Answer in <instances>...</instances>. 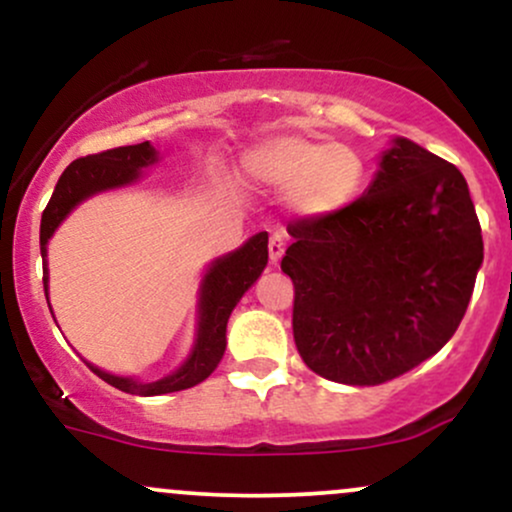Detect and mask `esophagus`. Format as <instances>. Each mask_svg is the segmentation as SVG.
Returning <instances> with one entry per match:
<instances>
[{"mask_svg": "<svg viewBox=\"0 0 512 512\" xmlns=\"http://www.w3.org/2000/svg\"><path fill=\"white\" fill-rule=\"evenodd\" d=\"M284 250H286L284 238H281L279 233H274V236L269 238V260H272V264H279L281 257H284Z\"/></svg>", "mask_w": 512, "mask_h": 512, "instance_id": "34e87169", "label": "esophagus"}]
</instances>
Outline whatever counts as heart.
Listing matches in <instances>:
<instances>
[{
  "label": "heart",
  "instance_id": "b5f03b06",
  "mask_svg": "<svg viewBox=\"0 0 512 512\" xmlns=\"http://www.w3.org/2000/svg\"><path fill=\"white\" fill-rule=\"evenodd\" d=\"M245 175L257 185L286 192L298 219L320 221L344 214L363 195L368 168L361 154L334 139L276 134L252 146Z\"/></svg>",
  "mask_w": 512,
  "mask_h": 512
}]
</instances>
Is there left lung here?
Returning a JSON list of instances; mask_svg holds the SVG:
<instances>
[{
    "label": "left lung",
    "mask_w": 512,
    "mask_h": 512,
    "mask_svg": "<svg viewBox=\"0 0 512 512\" xmlns=\"http://www.w3.org/2000/svg\"><path fill=\"white\" fill-rule=\"evenodd\" d=\"M293 339L313 373L380 385L438 354L484 262L464 175L407 137L344 214L289 226Z\"/></svg>",
    "instance_id": "1"
}]
</instances>
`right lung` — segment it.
<instances>
[{
    "label": "right lung",
    "instance_id": "right-lung-1",
    "mask_svg": "<svg viewBox=\"0 0 512 512\" xmlns=\"http://www.w3.org/2000/svg\"><path fill=\"white\" fill-rule=\"evenodd\" d=\"M161 154L151 142H142L134 146H120V149L103 151V154L76 158L57 180L55 192H52L48 207L40 219V255H43V286L45 298L50 305V267H48V243L55 236L57 228L72 211L86 199L101 195V192L122 190V187L137 185L144 178V170L156 166ZM269 236L267 231L255 233L245 240L236 250L216 257L204 269L202 281L197 291V325L195 342H192L190 354L178 368L170 370L158 380H139L137 375H115L108 370L86 366L117 390L127 395L156 397L168 395V392H180L187 387H195L207 380L221 363L223 351H226V325L233 308L245 296V291L260 279L269 260L267 250ZM52 313V308H50ZM55 317V315H52Z\"/></svg>",
    "mask_w": 512,
    "mask_h": 512
}]
</instances>
